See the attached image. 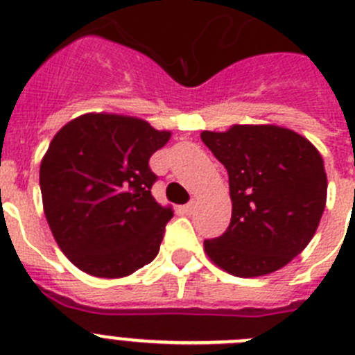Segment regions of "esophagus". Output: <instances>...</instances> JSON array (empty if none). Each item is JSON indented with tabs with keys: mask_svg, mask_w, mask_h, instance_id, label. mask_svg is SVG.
<instances>
[{
	"mask_svg": "<svg viewBox=\"0 0 355 355\" xmlns=\"http://www.w3.org/2000/svg\"><path fill=\"white\" fill-rule=\"evenodd\" d=\"M193 209H196V202H193V200H192V202H188V205L183 206V211L187 213V215H192Z\"/></svg>",
	"mask_w": 355,
	"mask_h": 355,
	"instance_id": "34e87169",
	"label": "esophagus"
}]
</instances>
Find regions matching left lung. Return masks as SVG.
Wrapping results in <instances>:
<instances>
[{
	"label": "left lung",
	"mask_w": 355,
	"mask_h": 355,
	"mask_svg": "<svg viewBox=\"0 0 355 355\" xmlns=\"http://www.w3.org/2000/svg\"><path fill=\"white\" fill-rule=\"evenodd\" d=\"M229 174L231 224L205 241L208 258L236 277L283 268L315 236L327 200L324 158L306 137L275 124L202 131Z\"/></svg>",
	"instance_id": "8db88e82"
}]
</instances>
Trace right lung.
Wrapping results in <instances>:
<instances>
[{
	"label": "right lung",
	"instance_id": "obj_1",
	"mask_svg": "<svg viewBox=\"0 0 355 355\" xmlns=\"http://www.w3.org/2000/svg\"><path fill=\"white\" fill-rule=\"evenodd\" d=\"M171 139L139 117L85 114L53 137L40 162L44 215L85 274L117 279L156 258L172 208L150 193L153 153Z\"/></svg>",
	"mask_w": 355,
	"mask_h": 355
}]
</instances>
